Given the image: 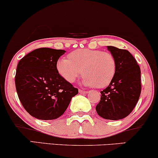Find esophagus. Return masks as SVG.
Segmentation results:
<instances>
[{
	"label": "esophagus",
	"mask_w": 158,
	"mask_h": 158,
	"mask_svg": "<svg viewBox=\"0 0 158 158\" xmlns=\"http://www.w3.org/2000/svg\"><path fill=\"white\" fill-rule=\"evenodd\" d=\"M79 93L81 94H85V93H88V91H85V90H82V89H79Z\"/></svg>",
	"instance_id": "1"
}]
</instances>
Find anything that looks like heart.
Masks as SVG:
<instances>
[{
	"label": "heart",
	"instance_id": "obj_1",
	"mask_svg": "<svg viewBox=\"0 0 158 158\" xmlns=\"http://www.w3.org/2000/svg\"><path fill=\"white\" fill-rule=\"evenodd\" d=\"M56 69L67 82H74L82 73L84 85L103 88L112 81L117 63L114 55L109 52L78 49L69 54V58H60Z\"/></svg>",
	"mask_w": 158,
	"mask_h": 158
}]
</instances>
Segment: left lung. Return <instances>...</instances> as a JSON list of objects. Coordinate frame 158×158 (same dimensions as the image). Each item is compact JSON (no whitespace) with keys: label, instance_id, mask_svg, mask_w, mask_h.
Here are the masks:
<instances>
[{"label":"left lung","instance_id":"1","mask_svg":"<svg viewBox=\"0 0 158 158\" xmlns=\"http://www.w3.org/2000/svg\"><path fill=\"white\" fill-rule=\"evenodd\" d=\"M116 60L117 70L113 80L101 92L95 109L106 119L118 120L133 110L141 90V69L134 57L126 49L107 46Z\"/></svg>","mask_w":158,"mask_h":158}]
</instances>
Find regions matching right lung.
Returning <instances> with one entry per match:
<instances>
[{"mask_svg": "<svg viewBox=\"0 0 158 158\" xmlns=\"http://www.w3.org/2000/svg\"><path fill=\"white\" fill-rule=\"evenodd\" d=\"M63 49L39 48L18 63L15 85L19 101L35 118L51 120L65 112L79 91L57 72L56 64Z\"/></svg>", "mask_w": 158, "mask_h": 158, "instance_id": "add662e5", "label": "right lung"}]
</instances>
